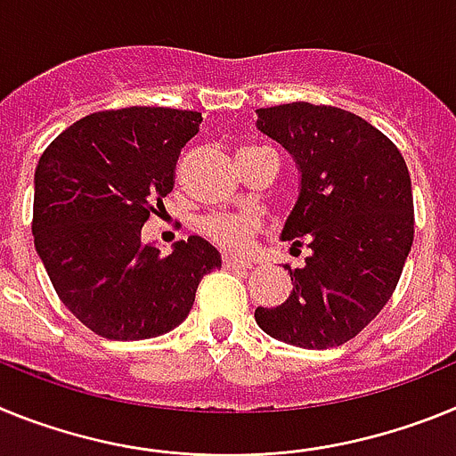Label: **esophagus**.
<instances>
[{
    "label": "esophagus",
    "mask_w": 456,
    "mask_h": 456,
    "mask_svg": "<svg viewBox=\"0 0 456 456\" xmlns=\"http://www.w3.org/2000/svg\"><path fill=\"white\" fill-rule=\"evenodd\" d=\"M223 264L229 271H245V268H252L250 259H239V256H224Z\"/></svg>",
    "instance_id": "esophagus-1"
}]
</instances>
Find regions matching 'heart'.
<instances>
[{"label": "heart", "instance_id": "obj_1", "mask_svg": "<svg viewBox=\"0 0 456 456\" xmlns=\"http://www.w3.org/2000/svg\"><path fill=\"white\" fill-rule=\"evenodd\" d=\"M248 149H256V146H245L243 151ZM201 229L208 239H213L227 250H243L250 243L252 233L259 229V216L252 211L213 213L201 220Z\"/></svg>", "mask_w": 456, "mask_h": 456}]
</instances>
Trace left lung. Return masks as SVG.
Here are the masks:
<instances>
[{
  "instance_id": "left-lung-1",
  "label": "left lung",
  "mask_w": 456,
  "mask_h": 456,
  "mask_svg": "<svg viewBox=\"0 0 456 456\" xmlns=\"http://www.w3.org/2000/svg\"><path fill=\"white\" fill-rule=\"evenodd\" d=\"M256 128L282 144L300 174L282 240L310 248L289 268L294 289L256 307L261 330L300 348L354 339L383 310L413 245L409 167L381 130L339 108L287 102L256 110Z\"/></svg>"
}]
</instances>
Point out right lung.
<instances>
[{
	"label": "right lung",
	"instance_id": "right-lung-1",
	"mask_svg": "<svg viewBox=\"0 0 456 456\" xmlns=\"http://www.w3.org/2000/svg\"><path fill=\"white\" fill-rule=\"evenodd\" d=\"M201 114L126 108L75 121L34 174V243L61 303L108 339H149L190 314L200 280L223 266L201 236L167 256L142 227L174 188L181 149Z\"/></svg>",
	"mask_w": 456,
	"mask_h": 456
}]
</instances>
